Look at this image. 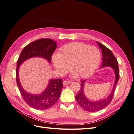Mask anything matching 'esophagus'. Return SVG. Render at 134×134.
<instances>
[{"label": "esophagus", "mask_w": 134, "mask_h": 134, "mask_svg": "<svg viewBox=\"0 0 134 134\" xmlns=\"http://www.w3.org/2000/svg\"><path fill=\"white\" fill-rule=\"evenodd\" d=\"M70 83H71L70 80H64L63 82V83L64 85H68V84H70Z\"/></svg>", "instance_id": "34e87169"}]
</instances>
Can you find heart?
Listing matches in <instances>:
<instances>
[{"label":"heart","mask_w":134,"mask_h":134,"mask_svg":"<svg viewBox=\"0 0 134 134\" xmlns=\"http://www.w3.org/2000/svg\"><path fill=\"white\" fill-rule=\"evenodd\" d=\"M100 60L101 53L97 47L81 42L67 44L60 49L59 54H55L52 57L54 66L60 74H66L71 66L81 77L93 73Z\"/></svg>","instance_id":"b5f03b06"}]
</instances>
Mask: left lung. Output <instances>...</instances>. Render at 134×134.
<instances>
[{"instance_id": "obj_1", "label": "left lung", "mask_w": 134, "mask_h": 134, "mask_svg": "<svg viewBox=\"0 0 134 134\" xmlns=\"http://www.w3.org/2000/svg\"><path fill=\"white\" fill-rule=\"evenodd\" d=\"M98 44L100 46V49L102 50V63L101 68L106 66L111 67L114 71L115 74V80L114 85L111 93L109 96L104 100L97 101H91L85 97L84 93V83L86 80L81 81L80 89L79 93L76 96V100L81 107L87 111H97L101 110L102 109H104L106 106L109 105L112 100L114 94L115 89L116 85L118 83V81L119 79V67L118 66V63L117 59L114 55V54L111 51V50L106 47L104 44L101 43L97 42Z\"/></svg>"}]
</instances>
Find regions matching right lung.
<instances>
[{
  "label": "right lung",
  "instance_id": "add662e5",
  "mask_svg": "<svg viewBox=\"0 0 134 134\" xmlns=\"http://www.w3.org/2000/svg\"><path fill=\"white\" fill-rule=\"evenodd\" d=\"M57 43L50 38H41L26 45L20 53L16 68V82L24 100L30 107L37 110L50 108L59 100L62 89L63 87L62 80L52 79L49 81L46 90L40 95L27 93L23 90L19 79V66L28 58L39 57L45 58L51 62V56L57 49Z\"/></svg>",
  "mask_w": 134,
  "mask_h": 134
}]
</instances>
